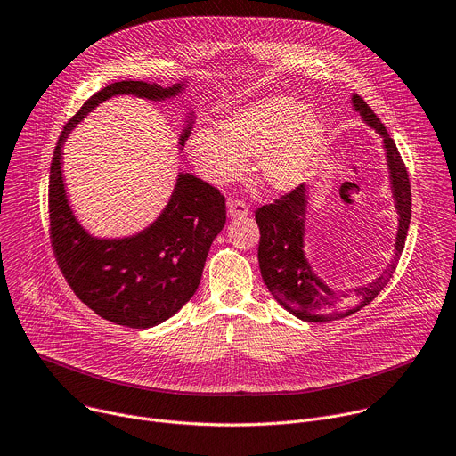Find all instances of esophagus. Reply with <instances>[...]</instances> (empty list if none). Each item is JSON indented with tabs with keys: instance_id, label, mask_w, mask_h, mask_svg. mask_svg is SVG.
<instances>
[{
	"instance_id": "34e87169",
	"label": "esophagus",
	"mask_w": 456,
	"mask_h": 456,
	"mask_svg": "<svg viewBox=\"0 0 456 456\" xmlns=\"http://www.w3.org/2000/svg\"><path fill=\"white\" fill-rule=\"evenodd\" d=\"M228 216L232 219H244L249 216V208L242 200H230L228 201Z\"/></svg>"
}]
</instances>
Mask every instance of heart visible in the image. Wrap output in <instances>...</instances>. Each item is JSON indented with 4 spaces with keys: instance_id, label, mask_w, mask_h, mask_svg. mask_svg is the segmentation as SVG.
<instances>
[{
    "instance_id": "b5f03b06",
    "label": "heart",
    "mask_w": 456,
    "mask_h": 456,
    "mask_svg": "<svg viewBox=\"0 0 456 456\" xmlns=\"http://www.w3.org/2000/svg\"><path fill=\"white\" fill-rule=\"evenodd\" d=\"M219 129H198L189 140L201 174L226 185L240 179L248 159L258 156V177L273 192H289L302 183L325 136L318 115L288 95L242 106L228 113Z\"/></svg>"
}]
</instances>
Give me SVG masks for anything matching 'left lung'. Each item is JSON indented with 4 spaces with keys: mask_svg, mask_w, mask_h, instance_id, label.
I'll return each instance as SVG.
<instances>
[{
    "mask_svg": "<svg viewBox=\"0 0 456 456\" xmlns=\"http://www.w3.org/2000/svg\"><path fill=\"white\" fill-rule=\"evenodd\" d=\"M354 108L361 118L374 127L381 136L387 151L392 191L399 214L395 253L388 267L374 282L354 289L352 295H338L313 271L304 251L307 191L297 187L269 205L256 208L255 221L260 230L258 265L264 284L275 300L291 314L304 322H332L350 316L369 305L390 282L404 249L410 219H411V187L406 165L378 115L359 95L352 97Z\"/></svg>",
    "mask_w": 456,
    "mask_h": 456,
    "instance_id": "obj_1",
    "label": "left lung"
}]
</instances>
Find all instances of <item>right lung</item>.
Listing matches in <instances>:
<instances>
[{"label":"right lung","mask_w":456,"mask_h":456,"mask_svg":"<svg viewBox=\"0 0 456 456\" xmlns=\"http://www.w3.org/2000/svg\"><path fill=\"white\" fill-rule=\"evenodd\" d=\"M179 91L183 84L161 87L143 80L102 87L64 126L52 158L48 214L55 260L82 304L104 320L131 329L168 320L194 297L210 246L226 223L224 196L192 174H179L168 205L147 230L124 239L91 237L68 205L61 147L77 122L115 95L165 101ZM191 129L192 122L181 134L179 145L185 143Z\"/></svg>","instance_id":"add662e5"}]
</instances>
